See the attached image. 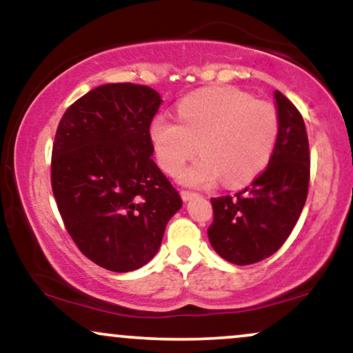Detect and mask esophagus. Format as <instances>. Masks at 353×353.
<instances>
[{"label":"esophagus","instance_id":"1","mask_svg":"<svg viewBox=\"0 0 353 353\" xmlns=\"http://www.w3.org/2000/svg\"><path fill=\"white\" fill-rule=\"evenodd\" d=\"M181 197H182V201H190V199H194V197H197V194L190 192V190H181Z\"/></svg>","mask_w":353,"mask_h":353}]
</instances>
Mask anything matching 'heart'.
Wrapping results in <instances>:
<instances>
[{"instance_id": "obj_1", "label": "heart", "mask_w": 353, "mask_h": 353, "mask_svg": "<svg viewBox=\"0 0 353 353\" xmlns=\"http://www.w3.org/2000/svg\"><path fill=\"white\" fill-rule=\"evenodd\" d=\"M177 114L179 123L154 117L149 136L168 174L179 171L199 145L201 159L177 176L182 184L208 188L222 179L228 188H237L269 164L279 134L274 104L236 88H212L182 99Z\"/></svg>"}]
</instances>
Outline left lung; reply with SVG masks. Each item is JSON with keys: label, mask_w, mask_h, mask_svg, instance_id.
I'll return each mask as SVG.
<instances>
[{"label": "left lung", "mask_w": 353, "mask_h": 353, "mask_svg": "<svg viewBox=\"0 0 353 353\" xmlns=\"http://www.w3.org/2000/svg\"><path fill=\"white\" fill-rule=\"evenodd\" d=\"M279 134L265 171L236 196L212 197L209 242L236 265L264 261L281 249L297 224L309 192V139L301 112L275 91Z\"/></svg>", "instance_id": "left-lung-1"}]
</instances>
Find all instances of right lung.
Segmentation results:
<instances>
[{
  "label": "right lung",
  "mask_w": 353,
  "mask_h": 353,
  "mask_svg": "<svg viewBox=\"0 0 353 353\" xmlns=\"http://www.w3.org/2000/svg\"><path fill=\"white\" fill-rule=\"evenodd\" d=\"M159 92L104 84L64 112L56 131L51 184L68 232L89 261L131 272L157 254L179 192L152 161L149 125Z\"/></svg>",
  "instance_id": "obj_1"
}]
</instances>
